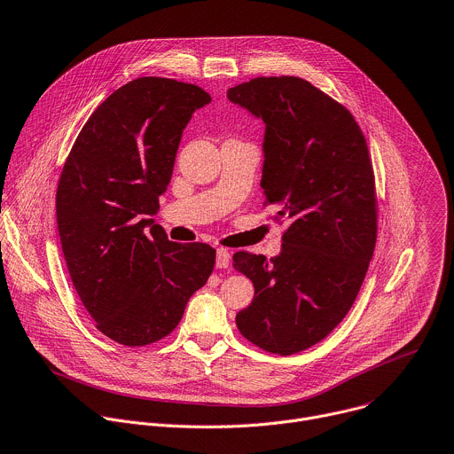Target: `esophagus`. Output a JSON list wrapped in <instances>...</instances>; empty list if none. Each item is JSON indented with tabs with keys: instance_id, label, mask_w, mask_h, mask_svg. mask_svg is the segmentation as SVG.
Segmentation results:
<instances>
[{
	"instance_id": "esophagus-1",
	"label": "esophagus",
	"mask_w": 454,
	"mask_h": 454,
	"mask_svg": "<svg viewBox=\"0 0 454 454\" xmlns=\"http://www.w3.org/2000/svg\"><path fill=\"white\" fill-rule=\"evenodd\" d=\"M230 260H231L230 251L224 249V247H219V249H217V256H215V265H217L219 269H226V267L230 265Z\"/></svg>"
}]
</instances>
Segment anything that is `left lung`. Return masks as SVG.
Wrapping results in <instances>:
<instances>
[{"instance_id":"1","label":"left lung","mask_w":454,"mask_h":454,"mask_svg":"<svg viewBox=\"0 0 454 454\" xmlns=\"http://www.w3.org/2000/svg\"><path fill=\"white\" fill-rule=\"evenodd\" d=\"M228 99L265 124V205L286 219L281 251H239L235 270L253 281L237 328L278 355L328 337L353 307L376 246L374 173L351 112L297 76H260L228 89Z\"/></svg>"}]
</instances>
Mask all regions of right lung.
<instances>
[{
  "mask_svg": "<svg viewBox=\"0 0 454 454\" xmlns=\"http://www.w3.org/2000/svg\"><path fill=\"white\" fill-rule=\"evenodd\" d=\"M210 101L192 83L137 78L92 112L62 169L57 224L66 263L96 328L119 344L168 337L214 270V247L171 242L153 219L182 133Z\"/></svg>",
  "mask_w": 454,
  "mask_h": 454,
  "instance_id": "add662e5",
  "label": "right lung"
}]
</instances>
